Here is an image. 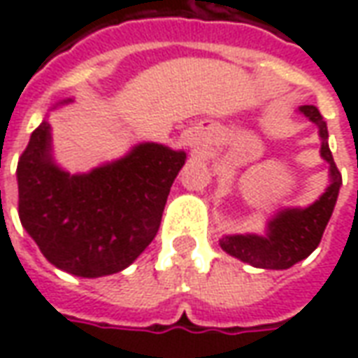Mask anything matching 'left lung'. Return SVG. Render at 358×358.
<instances>
[{
	"label": "left lung",
	"instance_id": "obj_1",
	"mask_svg": "<svg viewBox=\"0 0 358 358\" xmlns=\"http://www.w3.org/2000/svg\"><path fill=\"white\" fill-rule=\"evenodd\" d=\"M299 113L318 126V136L322 140L320 157L330 164V184L324 189V194L305 209L295 207L278 210L268 220L264 236L234 234L220 240V248L228 255L236 257L255 268L285 270L307 259L322 240L326 224L338 201L341 174L334 163L328 145V126L315 105H301Z\"/></svg>",
	"mask_w": 358,
	"mask_h": 358
}]
</instances>
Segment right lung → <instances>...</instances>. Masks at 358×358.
Listing matches in <instances>:
<instances>
[{"label":"right lung","instance_id":"obj_1","mask_svg":"<svg viewBox=\"0 0 358 358\" xmlns=\"http://www.w3.org/2000/svg\"><path fill=\"white\" fill-rule=\"evenodd\" d=\"M184 163V151L145 141L113 163L71 174L53 161L51 126L43 120L17 166L20 224L43 257L69 274L120 272L157 236Z\"/></svg>","mask_w":358,"mask_h":358}]
</instances>
